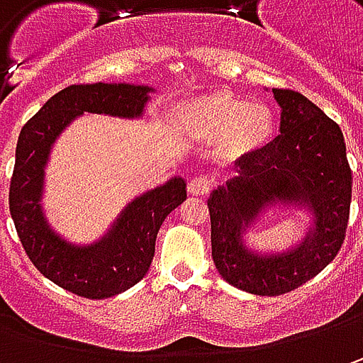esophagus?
<instances>
[{"mask_svg":"<svg viewBox=\"0 0 363 363\" xmlns=\"http://www.w3.org/2000/svg\"><path fill=\"white\" fill-rule=\"evenodd\" d=\"M210 189H212V182L206 175H196L189 179L188 191L191 196H206V194H210Z\"/></svg>","mask_w":363,"mask_h":363,"instance_id":"esophagus-1","label":"esophagus"}]
</instances>
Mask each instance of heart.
<instances>
[{
    "instance_id": "1",
    "label": "heart",
    "mask_w": 363,
    "mask_h": 363,
    "mask_svg": "<svg viewBox=\"0 0 363 363\" xmlns=\"http://www.w3.org/2000/svg\"><path fill=\"white\" fill-rule=\"evenodd\" d=\"M177 121L191 137L214 141L226 155L240 157L267 145L274 133L271 108L248 103L240 94L216 91L196 96L179 106Z\"/></svg>"
}]
</instances>
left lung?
I'll return each mask as SVG.
<instances>
[{"mask_svg":"<svg viewBox=\"0 0 363 363\" xmlns=\"http://www.w3.org/2000/svg\"><path fill=\"white\" fill-rule=\"evenodd\" d=\"M281 106V135L236 161V177L212 191V258L232 286L262 295H285L323 271L337 257L350 220L352 169L337 123L301 92L272 89ZM307 205L314 228L283 255L260 257L242 234L269 203Z\"/></svg>","mask_w":363,"mask_h":363,"instance_id":"8db88e82","label":"left lung"}]
</instances>
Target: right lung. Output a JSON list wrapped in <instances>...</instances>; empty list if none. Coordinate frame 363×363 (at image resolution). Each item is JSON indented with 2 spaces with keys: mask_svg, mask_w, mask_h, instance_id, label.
Wrapping results in <instances>:
<instances>
[{
  "mask_svg": "<svg viewBox=\"0 0 363 363\" xmlns=\"http://www.w3.org/2000/svg\"><path fill=\"white\" fill-rule=\"evenodd\" d=\"M151 91L135 84H72L56 92L20 133L9 184V212L16 230L35 269L78 297L106 299L145 277L163 220L186 200V182L174 177L135 198L99 242L74 246L50 228L40 206L50 147L82 113L141 117Z\"/></svg>",
  "mask_w": 363,
  "mask_h": 363,
  "instance_id": "obj_1",
  "label": "right lung"
}]
</instances>
